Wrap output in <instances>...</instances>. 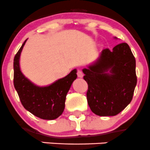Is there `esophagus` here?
I'll use <instances>...</instances> for the list:
<instances>
[{"label":"esophagus","mask_w":150,"mask_h":150,"mask_svg":"<svg viewBox=\"0 0 150 150\" xmlns=\"http://www.w3.org/2000/svg\"><path fill=\"white\" fill-rule=\"evenodd\" d=\"M77 75H78V78H83V72L81 70H78Z\"/></svg>","instance_id":"34e87169"}]
</instances>
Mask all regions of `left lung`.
Listing matches in <instances>:
<instances>
[{
	"label": "left lung",
	"instance_id": "obj_1",
	"mask_svg": "<svg viewBox=\"0 0 150 150\" xmlns=\"http://www.w3.org/2000/svg\"><path fill=\"white\" fill-rule=\"evenodd\" d=\"M83 72L88 86V104L94 114L115 116L132 100L137 83L136 59L127 43L117 45L112 51L103 49Z\"/></svg>",
	"mask_w": 150,
	"mask_h": 150
}]
</instances>
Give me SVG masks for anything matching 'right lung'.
<instances>
[{
    "mask_svg": "<svg viewBox=\"0 0 150 150\" xmlns=\"http://www.w3.org/2000/svg\"><path fill=\"white\" fill-rule=\"evenodd\" d=\"M28 40V39H27ZM27 40L19 48L13 59V85L23 107L35 116L43 120H54L64 112L66 96L77 78L74 69L65 77L46 86L33 83L24 75L19 59Z\"/></svg>",
    "mask_w": 150,
    "mask_h": 150,
    "instance_id": "obj_1",
    "label": "right lung"
}]
</instances>
